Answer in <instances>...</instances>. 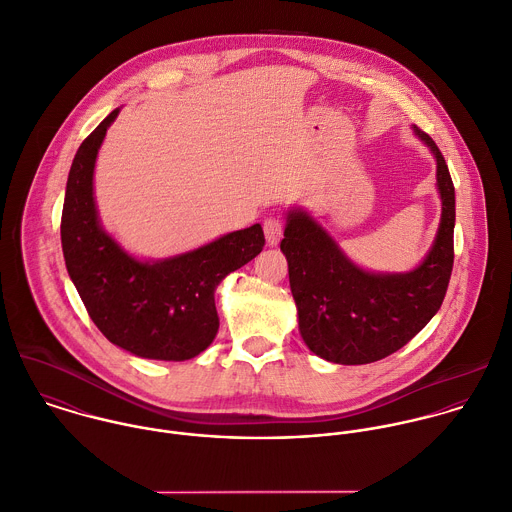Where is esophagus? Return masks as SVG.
<instances>
[{"mask_svg": "<svg viewBox=\"0 0 512 512\" xmlns=\"http://www.w3.org/2000/svg\"><path fill=\"white\" fill-rule=\"evenodd\" d=\"M283 217L281 215H269L265 221H263V231H265V239L269 245H277L279 239L283 237Z\"/></svg>", "mask_w": 512, "mask_h": 512, "instance_id": "obj_1", "label": "esophagus"}]
</instances>
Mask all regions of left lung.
<instances>
[{"label": "left lung", "instance_id": "left-lung-1", "mask_svg": "<svg viewBox=\"0 0 512 512\" xmlns=\"http://www.w3.org/2000/svg\"><path fill=\"white\" fill-rule=\"evenodd\" d=\"M415 133L437 157L441 227L423 265L403 275L355 267L303 211L289 213L281 251L289 263L299 331L307 347L339 365H367L405 347L441 309L455 261V185L437 143Z\"/></svg>", "mask_w": 512, "mask_h": 512}]
</instances>
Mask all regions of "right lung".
Returning <instances> with one entry per match:
<instances>
[{
    "label": "right lung",
    "mask_w": 512,
    "mask_h": 512,
    "mask_svg": "<svg viewBox=\"0 0 512 512\" xmlns=\"http://www.w3.org/2000/svg\"><path fill=\"white\" fill-rule=\"evenodd\" d=\"M117 111L83 139L71 163L61 213L65 267L107 341L137 357L185 361L217 335L215 287L263 251L265 235L257 223L159 263H141L121 251L101 231L93 201L97 149Z\"/></svg>",
    "instance_id": "right-lung-1"
}]
</instances>
